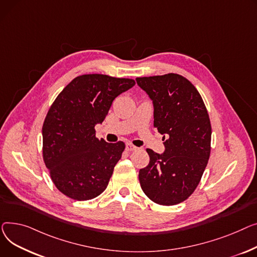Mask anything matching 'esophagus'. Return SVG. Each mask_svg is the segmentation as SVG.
<instances>
[{"label":"esophagus","mask_w":257,"mask_h":257,"mask_svg":"<svg viewBox=\"0 0 257 257\" xmlns=\"http://www.w3.org/2000/svg\"><path fill=\"white\" fill-rule=\"evenodd\" d=\"M125 149L127 150V152H134V150H137V149H138V147H137V146H135V145H133L132 143H126V145H125Z\"/></svg>","instance_id":"34e87169"}]
</instances>
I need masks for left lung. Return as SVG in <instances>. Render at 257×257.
<instances>
[{
    "mask_svg": "<svg viewBox=\"0 0 257 257\" xmlns=\"http://www.w3.org/2000/svg\"><path fill=\"white\" fill-rule=\"evenodd\" d=\"M136 81L153 100L154 125L165 141L162 155L146 149L149 164L139 171L141 188L158 204L180 203L197 188L209 159L212 126L205 104L195 86L177 73Z\"/></svg>",
    "mask_w": 257,
    "mask_h": 257,
    "instance_id": "1",
    "label": "left lung"
}]
</instances>
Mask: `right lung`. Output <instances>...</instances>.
<instances>
[{
	"mask_svg": "<svg viewBox=\"0 0 257 257\" xmlns=\"http://www.w3.org/2000/svg\"><path fill=\"white\" fill-rule=\"evenodd\" d=\"M132 79L83 74L57 96L42 126V156L56 188L67 197L93 199L107 188L125 148L95 137L113 100L135 85Z\"/></svg>",
	"mask_w": 257,
	"mask_h": 257,
	"instance_id": "add662e5",
	"label": "right lung"
}]
</instances>
